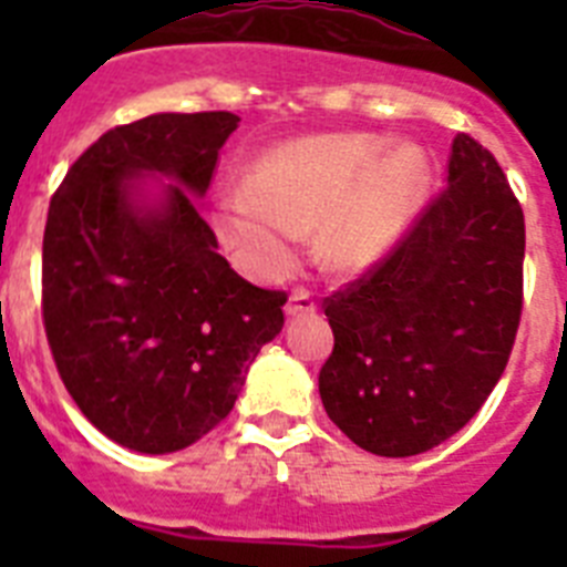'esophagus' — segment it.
<instances>
[{
    "instance_id": "1",
    "label": "esophagus",
    "mask_w": 567,
    "mask_h": 567,
    "mask_svg": "<svg viewBox=\"0 0 567 567\" xmlns=\"http://www.w3.org/2000/svg\"><path fill=\"white\" fill-rule=\"evenodd\" d=\"M318 309V300L309 289H295L287 300V315L289 318H298V315H312Z\"/></svg>"
}]
</instances>
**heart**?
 <instances>
[{"label": "heart", "mask_w": 567, "mask_h": 567, "mask_svg": "<svg viewBox=\"0 0 567 567\" xmlns=\"http://www.w3.org/2000/svg\"><path fill=\"white\" fill-rule=\"evenodd\" d=\"M432 167L417 144L372 133L309 135L255 164L252 187L218 198L215 224L240 264L264 280L287 275L303 229L318 224L320 255L365 269L398 247L429 193Z\"/></svg>", "instance_id": "heart-1"}]
</instances>
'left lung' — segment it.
I'll use <instances>...</instances> for the list:
<instances>
[{
  "instance_id": "1",
  "label": "left lung",
  "mask_w": 567,
  "mask_h": 567,
  "mask_svg": "<svg viewBox=\"0 0 567 567\" xmlns=\"http://www.w3.org/2000/svg\"><path fill=\"white\" fill-rule=\"evenodd\" d=\"M398 247L323 300L329 420L378 457L457 434L503 378L523 315L525 218L497 158L457 133L449 178Z\"/></svg>"
}]
</instances>
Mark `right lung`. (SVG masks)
Returning a JSON list of instances; mask_svg holds the SVG:
<instances>
[{
	"mask_svg": "<svg viewBox=\"0 0 567 567\" xmlns=\"http://www.w3.org/2000/svg\"><path fill=\"white\" fill-rule=\"evenodd\" d=\"M238 122L155 113L107 130L50 198V352L84 417L133 452H182L213 432L284 327L287 292L240 278L195 207ZM150 174L171 178L155 203L143 198Z\"/></svg>",
	"mask_w": 567,
	"mask_h": 567,
	"instance_id": "add662e5",
	"label": "right lung"
}]
</instances>
